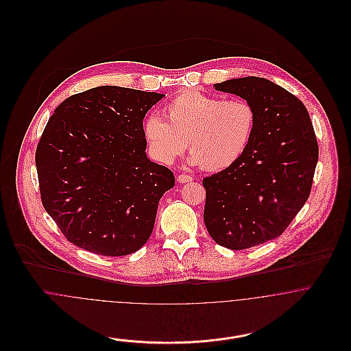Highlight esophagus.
Here are the masks:
<instances>
[{"label":"esophagus","instance_id":"obj_1","mask_svg":"<svg viewBox=\"0 0 351 351\" xmlns=\"http://www.w3.org/2000/svg\"><path fill=\"white\" fill-rule=\"evenodd\" d=\"M177 181H178L180 184H186V182L193 181V177H192V176H188V174H180V176L177 177Z\"/></svg>","mask_w":351,"mask_h":351}]
</instances>
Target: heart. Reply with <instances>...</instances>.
Listing matches in <instances>:
<instances>
[{
	"mask_svg": "<svg viewBox=\"0 0 351 351\" xmlns=\"http://www.w3.org/2000/svg\"><path fill=\"white\" fill-rule=\"evenodd\" d=\"M163 114L166 120L150 114L143 121V136L152 156L170 165L188 145L191 165L206 171L232 166L247 149L256 124L249 101L223 100L195 90L173 97Z\"/></svg>",
	"mask_w": 351,
	"mask_h": 351,
	"instance_id": "1",
	"label": "heart"
}]
</instances>
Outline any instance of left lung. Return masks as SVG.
I'll list each match as a JSON object with an SVG mask.
<instances>
[{
    "instance_id": "1",
    "label": "left lung",
    "mask_w": 351,
    "mask_h": 351,
    "mask_svg": "<svg viewBox=\"0 0 351 351\" xmlns=\"http://www.w3.org/2000/svg\"><path fill=\"white\" fill-rule=\"evenodd\" d=\"M213 86L249 101L256 113L243 155L202 180L209 235L223 247L243 250L276 239L299 213L311 193L319 146L306 108L280 85L245 77Z\"/></svg>"
}]
</instances>
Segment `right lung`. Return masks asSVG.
I'll use <instances>...</instances> for the list:
<instances>
[{
	"label": "right lung",
	"mask_w": 351,
	"mask_h": 351,
	"mask_svg": "<svg viewBox=\"0 0 351 351\" xmlns=\"http://www.w3.org/2000/svg\"><path fill=\"white\" fill-rule=\"evenodd\" d=\"M165 95L99 86L70 96L36 149L42 202L69 242L106 256L150 238L160 197L174 186L146 154L143 119Z\"/></svg>",
	"instance_id": "obj_1"
}]
</instances>
